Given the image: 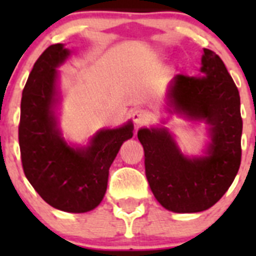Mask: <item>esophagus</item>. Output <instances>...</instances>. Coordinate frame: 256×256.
<instances>
[{"mask_svg":"<svg viewBox=\"0 0 256 256\" xmlns=\"http://www.w3.org/2000/svg\"><path fill=\"white\" fill-rule=\"evenodd\" d=\"M132 118L133 122L136 123V126H142V124L148 123V119H150V115H148V112H146V110H144V108H137V110L133 112Z\"/></svg>","mask_w":256,"mask_h":256,"instance_id":"34e87169","label":"esophagus"}]
</instances>
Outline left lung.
<instances>
[{"mask_svg":"<svg viewBox=\"0 0 256 256\" xmlns=\"http://www.w3.org/2000/svg\"><path fill=\"white\" fill-rule=\"evenodd\" d=\"M198 76L177 74L169 102L177 112L212 126V144L204 158L180 154L166 130H140L144 173L156 200L174 212H198L218 202L241 164L242 118L240 94L222 58L204 48Z\"/></svg>","mask_w":256,"mask_h":256,"instance_id":"8db88e82","label":"left lung"}]
</instances>
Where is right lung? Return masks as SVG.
<instances>
[{"label":"right lung","mask_w":256,"mask_h":256,"mask_svg":"<svg viewBox=\"0 0 256 256\" xmlns=\"http://www.w3.org/2000/svg\"><path fill=\"white\" fill-rule=\"evenodd\" d=\"M70 51L51 44L36 61L22 90L19 144L22 170L47 204L68 212L94 209L105 196L108 169L133 124L97 133L86 148H73L60 137L54 116L56 68Z\"/></svg>","instance_id":"1"}]
</instances>
